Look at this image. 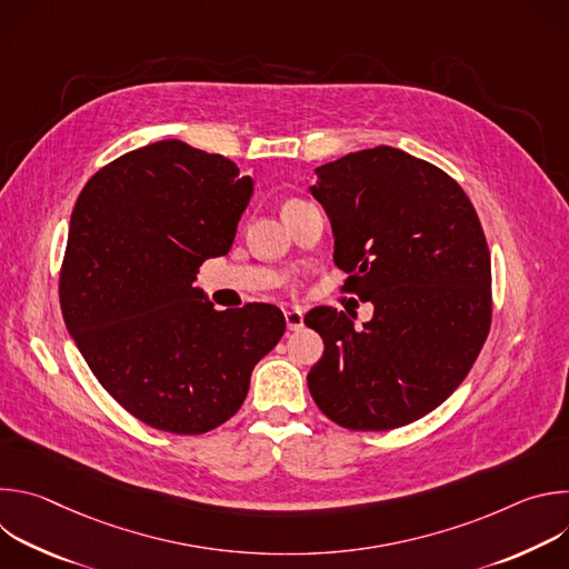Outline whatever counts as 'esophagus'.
I'll use <instances>...</instances> for the list:
<instances>
[{
  "label": "esophagus",
  "mask_w": 569,
  "mask_h": 569,
  "mask_svg": "<svg viewBox=\"0 0 569 569\" xmlns=\"http://www.w3.org/2000/svg\"><path fill=\"white\" fill-rule=\"evenodd\" d=\"M283 317H286L288 331H299V329H303V312H301V310L290 308V310L283 312Z\"/></svg>",
  "instance_id": "1"
}]
</instances>
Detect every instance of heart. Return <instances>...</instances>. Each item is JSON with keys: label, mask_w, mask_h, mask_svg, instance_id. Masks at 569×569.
<instances>
[{"label": "heart", "mask_w": 569, "mask_h": 569, "mask_svg": "<svg viewBox=\"0 0 569 569\" xmlns=\"http://www.w3.org/2000/svg\"><path fill=\"white\" fill-rule=\"evenodd\" d=\"M295 204H303V200H290L286 207H295ZM286 207H283V209H286Z\"/></svg>", "instance_id": "1"}]
</instances>
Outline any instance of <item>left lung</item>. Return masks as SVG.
Returning <instances> with one entry per match:
<instances>
[{
    "label": "left lung",
    "mask_w": 569,
    "mask_h": 569,
    "mask_svg": "<svg viewBox=\"0 0 569 569\" xmlns=\"http://www.w3.org/2000/svg\"><path fill=\"white\" fill-rule=\"evenodd\" d=\"M312 198L345 288L373 303L356 329L336 308L303 321L323 340L317 408L349 430L408 426L461 385L491 329V254L463 189L410 152L376 146L317 167Z\"/></svg>",
    "instance_id": "obj_1"
}]
</instances>
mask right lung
<instances>
[{"label":"right lung","instance_id":"1","mask_svg":"<svg viewBox=\"0 0 569 569\" xmlns=\"http://www.w3.org/2000/svg\"><path fill=\"white\" fill-rule=\"evenodd\" d=\"M254 193L222 154L180 139L110 161L80 191L60 270L67 331L103 389L173 435L231 419L286 331L270 303L216 310L198 270L231 250Z\"/></svg>","mask_w":569,"mask_h":569}]
</instances>
